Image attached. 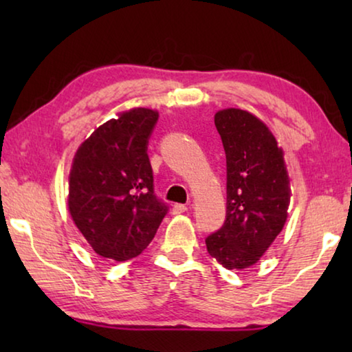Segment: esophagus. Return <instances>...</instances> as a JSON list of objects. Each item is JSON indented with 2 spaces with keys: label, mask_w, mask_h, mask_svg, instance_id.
<instances>
[{
  "label": "esophagus",
  "mask_w": 352,
  "mask_h": 352,
  "mask_svg": "<svg viewBox=\"0 0 352 352\" xmlns=\"http://www.w3.org/2000/svg\"><path fill=\"white\" fill-rule=\"evenodd\" d=\"M189 206L188 205H180V204H175L174 206H172V211H174V214H182L184 211H188Z\"/></svg>",
  "instance_id": "34e87169"
}]
</instances>
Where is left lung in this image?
<instances>
[{
	"label": "left lung",
	"instance_id": "8db88e82",
	"mask_svg": "<svg viewBox=\"0 0 352 352\" xmlns=\"http://www.w3.org/2000/svg\"><path fill=\"white\" fill-rule=\"evenodd\" d=\"M226 155V220L206 237V248L228 270L254 265L281 233L290 205L284 151L253 113L225 109L214 115Z\"/></svg>",
	"mask_w": 352,
	"mask_h": 352
}]
</instances>
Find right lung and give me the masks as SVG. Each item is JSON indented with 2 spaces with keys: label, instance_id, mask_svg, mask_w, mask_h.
I'll use <instances>...</instances> for the list:
<instances>
[{
  "label": "right lung",
  "instance_id": "obj_1",
  "mask_svg": "<svg viewBox=\"0 0 352 352\" xmlns=\"http://www.w3.org/2000/svg\"><path fill=\"white\" fill-rule=\"evenodd\" d=\"M158 111L136 107L82 142L69 170L68 211L94 253L129 261L151 243L168 208L153 194L147 142Z\"/></svg>",
  "mask_w": 352,
  "mask_h": 352
}]
</instances>
